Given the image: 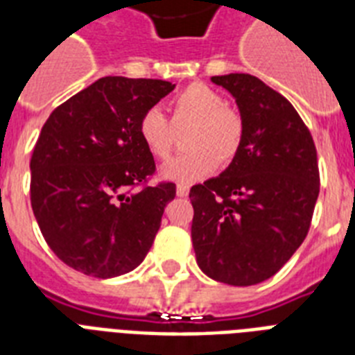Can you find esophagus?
Here are the masks:
<instances>
[{
    "mask_svg": "<svg viewBox=\"0 0 355 355\" xmlns=\"http://www.w3.org/2000/svg\"><path fill=\"white\" fill-rule=\"evenodd\" d=\"M189 193V188L186 186V184H178L177 186V195L178 197H186V195Z\"/></svg>",
    "mask_w": 355,
    "mask_h": 355,
    "instance_id": "esophagus-1",
    "label": "esophagus"
}]
</instances>
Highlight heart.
Wrapping results in <instances>:
<instances>
[{
	"instance_id": "1",
	"label": "heart",
	"mask_w": 355,
	"mask_h": 355,
	"mask_svg": "<svg viewBox=\"0 0 355 355\" xmlns=\"http://www.w3.org/2000/svg\"><path fill=\"white\" fill-rule=\"evenodd\" d=\"M171 121L158 108L139 118L138 134L150 155L167 160L177 144V130L189 127L188 153L164 166L162 175L177 182H195L219 166H228L239 153L245 123L236 108L225 105L219 92L202 83L180 90L169 103Z\"/></svg>"
}]
</instances>
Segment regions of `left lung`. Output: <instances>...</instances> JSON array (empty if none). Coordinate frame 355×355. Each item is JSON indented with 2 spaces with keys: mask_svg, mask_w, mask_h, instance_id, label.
<instances>
[{
  "mask_svg": "<svg viewBox=\"0 0 355 355\" xmlns=\"http://www.w3.org/2000/svg\"><path fill=\"white\" fill-rule=\"evenodd\" d=\"M211 80L236 97L245 134L232 164L189 189L191 241L205 275L254 286L275 276L308 236L320 189L317 149L291 103L263 80Z\"/></svg>",
  "mask_w": 355,
  "mask_h": 355,
  "instance_id": "1",
  "label": "left lung"
}]
</instances>
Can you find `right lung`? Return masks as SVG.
<instances>
[{
    "mask_svg": "<svg viewBox=\"0 0 355 355\" xmlns=\"http://www.w3.org/2000/svg\"><path fill=\"white\" fill-rule=\"evenodd\" d=\"M173 88L103 77L44 123L31 156V206L49 248L71 269L112 278L149 252L177 186H149L156 164L138 123Z\"/></svg>",
    "mask_w": 355,
    "mask_h": 355,
    "instance_id": "obj_1",
    "label": "right lung"
}]
</instances>
